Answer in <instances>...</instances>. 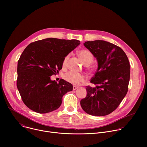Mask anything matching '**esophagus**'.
I'll return each mask as SVG.
<instances>
[{
	"label": "esophagus",
	"instance_id": "1",
	"mask_svg": "<svg viewBox=\"0 0 147 147\" xmlns=\"http://www.w3.org/2000/svg\"><path fill=\"white\" fill-rule=\"evenodd\" d=\"M77 88H78L77 87H76V86H73V90H77Z\"/></svg>",
	"mask_w": 147,
	"mask_h": 147
}]
</instances>
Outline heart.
Returning <instances> with one entry per match:
<instances>
[{
	"label": "heart",
	"instance_id": "1",
	"mask_svg": "<svg viewBox=\"0 0 147 147\" xmlns=\"http://www.w3.org/2000/svg\"><path fill=\"white\" fill-rule=\"evenodd\" d=\"M78 55L84 63V64L86 65H88L91 63L93 61V55L92 54L87 50H81L78 52ZM69 55L66 56L63 61V66H65L66 65L67 61L69 58ZM65 80L67 82L72 84L76 86L81 82L85 81V77L84 75L73 71H69L63 76Z\"/></svg>",
	"mask_w": 147,
	"mask_h": 147
}]
</instances>
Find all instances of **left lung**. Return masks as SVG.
<instances>
[{
  "mask_svg": "<svg viewBox=\"0 0 147 147\" xmlns=\"http://www.w3.org/2000/svg\"><path fill=\"white\" fill-rule=\"evenodd\" d=\"M84 45L96 59L98 69L90 81L96 86L87 87V96L81 100V107L89 115L106 116L119 107L127 94L130 63L124 52L109 42L87 41Z\"/></svg>",
  "mask_w": 147,
  "mask_h": 147,
  "instance_id": "8db88e82",
  "label": "left lung"
}]
</instances>
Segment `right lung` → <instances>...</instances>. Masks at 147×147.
<instances>
[{"label": "right lung", "instance_id": "1", "mask_svg": "<svg viewBox=\"0 0 147 147\" xmlns=\"http://www.w3.org/2000/svg\"><path fill=\"white\" fill-rule=\"evenodd\" d=\"M80 44L77 39L49 38L26 48L18 61L17 87L28 108L47 113L60 107L63 96L73 86L63 79L57 83L51 76L61 69L65 57Z\"/></svg>", "mask_w": 147, "mask_h": 147}]
</instances>
